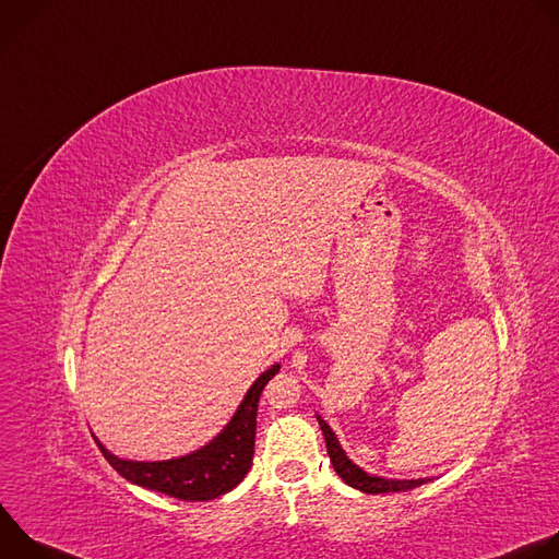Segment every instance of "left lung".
<instances>
[{
	"label": "left lung",
	"instance_id": "8db88e82",
	"mask_svg": "<svg viewBox=\"0 0 559 559\" xmlns=\"http://www.w3.org/2000/svg\"><path fill=\"white\" fill-rule=\"evenodd\" d=\"M316 420L318 425H321L323 429V436H325V442H328V453H330V460L334 464V471L343 477V483L362 491V493H397V491H409V489H416L425 483H429V477H418V480H393V477H382V475H376V473H367L365 468H360L356 462H352L347 457V453L343 451L336 433L332 431V427L316 414Z\"/></svg>",
	"mask_w": 559,
	"mask_h": 559
}]
</instances>
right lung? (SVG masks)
I'll return each instance as SVG.
<instances>
[{
  "label": "right lung",
  "mask_w": 559,
  "mask_h": 559,
  "mask_svg": "<svg viewBox=\"0 0 559 559\" xmlns=\"http://www.w3.org/2000/svg\"><path fill=\"white\" fill-rule=\"evenodd\" d=\"M278 369L281 365L276 362L263 371L252 382L241 405H238L221 433L188 455L156 462L126 460L110 453L99 438H95V442L112 468L132 485L186 502L214 500L231 491L236 485H241L252 466L259 397Z\"/></svg>",
  "instance_id": "add662e5"
}]
</instances>
